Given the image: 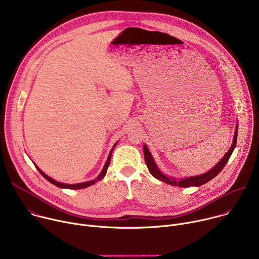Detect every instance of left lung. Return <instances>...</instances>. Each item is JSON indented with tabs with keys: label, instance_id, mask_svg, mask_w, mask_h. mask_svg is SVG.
I'll return each mask as SVG.
<instances>
[{
	"label": "left lung",
	"instance_id": "left-lung-1",
	"mask_svg": "<svg viewBox=\"0 0 259 259\" xmlns=\"http://www.w3.org/2000/svg\"><path fill=\"white\" fill-rule=\"evenodd\" d=\"M237 137H238V124L236 125V130H235V135L233 138V143L231 149L227 152V154L221 158V160L213 167L211 168L209 171H207L206 173H203L201 175H196V176H189V177H183V178H174L172 176H168L166 174H164L158 167V165L156 164L154 157L152 156V154L150 153L149 149H147V146L144 144L143 145V153H144V160L146 163L147 168H149L151 174L165 182L168 184H171V186L174 187H180V188H189V187H200L205 184L206 182L210 181L211 179H213L221 170L224 169V167L226 166V164L228 163L230 157L232 156L235 147H236V143H237Z\"/></svg>",
	"mask_w": 259,
	"mask_h": 259
}]
</instances>
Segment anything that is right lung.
<instances>
[{
    "label": "right lung",
    "instance_id": "right-lung-1",
    "mask_svg": "<svg viewBox=\"0 0 259 259\" xmlns=\"http://www.w3.org/2000/svg\"><path fill=\"white\" fill-rule=\"evenodd\" d=\"M118 144V142H116V144L113 146V149H112V151L109 152V155H108V157H107V160H106V162H105V164H104V166H103V169L101 170V172H100V174L95 178V179H93V180H89V181H85V182H81V183H73V184H69V183H63V182H60V181H56V180H54L53 178H51V177H49L47 174H45L38 166H36L35 164H34V166L36 167V169L39 170V172L42 174V176L43 177H45L49 182H51L52 184H54V186H56V187H58V188H60V189H68V190H80V189H85V188H88V187H90V186H92V184H94V183H96L97 181H99V180H101L104 176H105V174H106V171H107V168H108V165H109V163H110V158H112V154H113V151H114V149H115V146Z\"/></svg>",
    "mask_w": 259,
    "mask_h": 259
}]
</instances>
